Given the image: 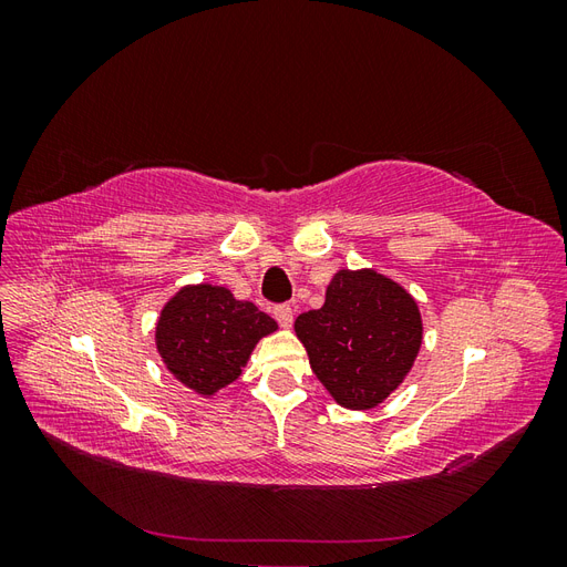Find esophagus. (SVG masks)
Returning a JSON list of instances; mask_svg holds the SVG:
<instances>
[{
    "label": "esophagus",
    "mask_w": 567,
    "mask_h": 567,
    "mask_svg": "<svg viewBox=\"0 0 567 567\" xmlns=\"http://www.w3.org/2000/svg\"><path fill=\"white\" fill-rule=\"evenodd\" d=\"M271 315L284 326V329H288V326L293 323V307H290V305H277L271 310Z\"/></svg>",
    "instance_id": "obj_1"
}]
</instances>
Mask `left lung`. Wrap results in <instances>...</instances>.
Listing matches in <instances>:
<instances>
[{"mask_svg": "<svg viewBox=\"0 0 567 567\" xmlns=\"http://www.w3.org/2000/svg\"><path fill=\"white\" fill-rule=\"evenodd\" d=\"M296 333L340 406L373 409L414 367L423 323L400 284L373 269H340L323 307L296 319Z\"/></svg>", "mask_w": 567, "mask_h": 567, "instance_id": "8db88e82", "label": "left lung"}]
</instances>
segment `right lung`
<instances>
[{"mask_svg":"<svg viewBox=\"0 0 567 567\" xmlns=\"http://www.w3.org/2000/svg\"><path fill=\"white\" fill-rule=\"evenodd\" d=\"M277 331V321L225 286H184L167 300L156 326L163 364L179 383L210 398L234 383L257 340Z\"/></svg>","mask_w":567,"mask_h":567,"instance_id":"add662e5","label":"right lung"}]
</instances>
